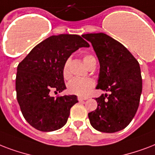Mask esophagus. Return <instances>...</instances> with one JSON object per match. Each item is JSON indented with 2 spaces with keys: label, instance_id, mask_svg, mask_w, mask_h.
<instances>
[{
  "label": "esophagus",
  "instance_id": "1",
  "mask_svg": "<svg viewBox=\"0 0 155 155\" xmlns=\"http://www.w3.org/2000/svg\"><path fill=\"white\" fill-rule=\"evenodd\" d=\"M87 98H82V97H78V101H83V100H86Z\"/></svg>",
  "mask_w": 155,
  "mask_h": 155
}]
</instances>
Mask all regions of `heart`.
I'll return each instance as SVG.
<instances>
[{
    "label": "heart",
    "mask_w": 155,
    "mask_h": 155,
    "mask_svg": "<svg viewBox=\"0 0 155 155\" xmlns=\"http://www.w3.org/2000/svg\"><path fill=\"white\" fill-rule=\"evenodd\" d=\"M95 57L93 55L87 54L85 55L83 57L84 64H86V67L92 64L93 62H95ZM69 65H70V60L68 59L64 62L63 69H62V74L65 79H68L70 77V70H69ZM94 86V82L93 80L90 78H75L71 79L67 85L68 91L71 94H77L79 96H86L90 93L91 90Z\"/></svg>",
    "instance_id": "b5f03b06"
}]
</instances>
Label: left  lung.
<instances>
[{"mask_svg": "<svg viewBox=\"0 0 155 155\" xmlns=\"http://www.w3.org/2000/svg\"><path fill=\"white\" fill-rule=\"evenodd\" d=\"M99 59L100 72L96 89L110 91L96 98L98 107L88 114L96 130L115 133L126 128L138 108L142 79L141 69L130 51L104 33L86 34Z\"/></svg>", "mask_w": 155, "mask_h": 155, "instance_id": "8db88e82", "label": "left lung"}]
</instances>
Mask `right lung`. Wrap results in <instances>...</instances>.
Segmentation results:
<instances>
[{
  "instance_id": "obj_1",
  "label": "right lung",
  "mask_w": 155,
  "mask_h": 155,
  "mask_svg": "<svg viewBox=\"0 0 155 155\" xmlns=\"http://www.w3.org/2000/svg\"><path fill=\"white\" fill-rule=\"evenodd\" d=\"M90 44L78 35H52L35 47L18 65L17 100L24 118L35 129L51 132L64 126L76 95L51 97L66 89L64 62L79 48Z\"/></svg>"
}]
</instances>
